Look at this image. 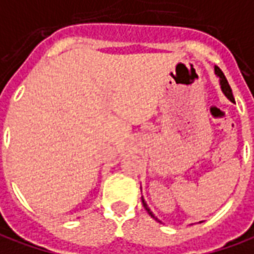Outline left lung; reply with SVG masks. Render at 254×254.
Listing matches in <instances>:
<instances>
[{"label": "left lung", "mask_w": 254, "mask_h": 254, "mask_svg": "<svg viewBox=\"0 0 254 254\" xmlns=\"http://www.w3.org/2000/svg\"><path fill=\"white\" fill-rule=\"evenodd\" d=\"M214 72H216V75H217V77L220 78V86H221V90H223V93H224V95H226L227 99H230V100H231L232 103H235V102H234V96H232L231 86H230V85H228V81H227L226 75H224V74H223V71H221V70H220L219 67H214ZM141 202H143V206L145 207V210H147V212H148V214H150V216H151L152 219L158 220L157 217H155V216H154V214H152V212H151V210H150V207L147 206V203H145L144 198H143V196H141ZM158 221H159V220H158Z\"/></svg>", "instance_id": "left-lung-1"}]
</instances>
